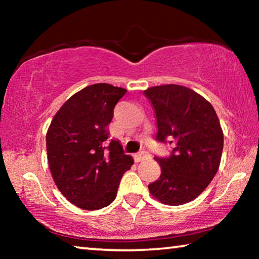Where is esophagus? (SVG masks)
I'll return each mask as SVG.
<instances>
[{"instance_id": "1", "label": "esophagus", "mask_w": 259, "mask_h": 259, "mask_svg": "<svg viewBox=\"0 0 259 259\" xmlns=\"http://www.w3.org/2000/svg\"><path fill=\"white\" fill-rule=\"evenodd\" d=\"M147 159H150V154H148L146 151H142V152H139L138 154L135 155L136 162H142V161L147 160Z\"/></svg>"}]
</instances>
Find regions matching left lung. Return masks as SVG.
Listing matches in <instances>:
<instances>
[{"instance_id": "obj_1", "label": "left lung", "mask_w": 259, "mask_h": 259, "mask_svg": "<svg viewBox=\"0 0 259 259\" xmlns=\"http://www.w3.org/2000/svg\"><path fill=\"white\" fill-rule=\"evenodd\" d=\"M144 93L155 109L156 140L174 145L169 156H154L161 176L148 190L164 204L190 202L209 185L221 163L224 135L217 114L186 87L159 85Z\"/></svg>"}]
</instances>
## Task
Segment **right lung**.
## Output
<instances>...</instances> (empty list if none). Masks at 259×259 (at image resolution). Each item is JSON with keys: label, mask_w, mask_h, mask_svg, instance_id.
<instances>
[{"label": "right lung", "mask_w": 259, "mask_h": 259, "mask_svg": "<svg viewBox=\"0 0 259 259\" xmlns=\"http://www.w3.org/2000/svg\"><path fill=\"white\" fill-rule=\"evenodd\" d=\"M126 90L97 83L73 95L47 133L54 181L69 202L84 210L111 204L123 174L134 164L119 140L109 139L114 107Z\"/></svg>", "instance_id": "obj_1"}]
</instances>
